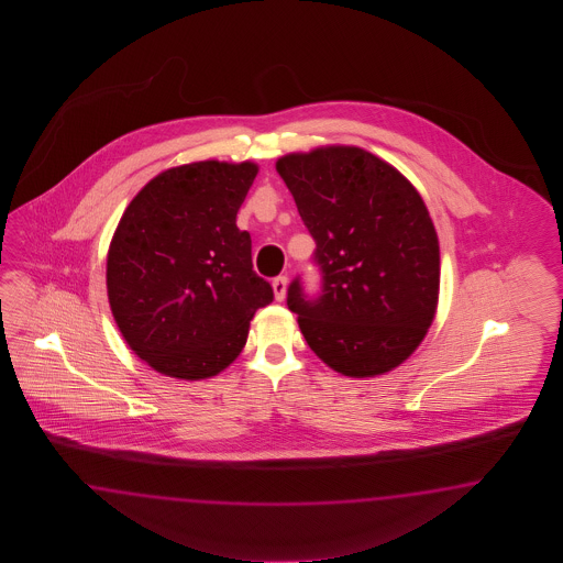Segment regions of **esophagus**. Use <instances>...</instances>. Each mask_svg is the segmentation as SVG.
<instances>
[{
    "mask_svg": "<svg viewBox=\"0 0 563 563\" xmlns=\"http://www.w3.org/2000/svg\"><path fill=\"white\" fill-rule=\"evenodd\" d=\"M287 287H289V278H287V276H276V278H274L273 289L278 301H285V297H287Z\"/></svg>",
    "mask_w": 563,
    "mask_h": 563,
    "instance_id": "1",
    "label": "esophagus"
}]
</instances>
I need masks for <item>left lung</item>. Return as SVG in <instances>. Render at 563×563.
I'll list each match as a JSON object with an SVG mask.
<instances>
[{
  "mask_svg": "<svg viewBox=\"0 0 563 563\" xmlns=\"http://www.w3.org/2000/svg\"><path fill=\"white\" fill-rule=\"evenodd\" d=\"M316 241L318 295L297 276L287 306L309 349L351 377L386 374L426 339L440 292V243L419 191L355 146L278 158Z\"/></svg>",
  "mask_w": 563,
  "mask_h": 563,
  "instance_id": "left-lung-1",
  "label": "left lung"
}]
</instances>
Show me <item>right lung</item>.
Returning <instances> with one entry per match:
<instances>
[{
	"label": "right lung",
	"instance_id": "add662e5",
	"mask_svg": "<svg viewBox=\"0 0 563 563\" xmlns=\"http://www.w3.org/2000/svg\"><path fill=\"white\" fill-rule=\"evenodd\" d=\"M256 175L254 163L181 165L156 175L121 217L107 256L109 306L130 349L161 374H219L274 299L238 229Z\"/></svg>",
	"mask_w": 563,
	"mask_h": 563
}]
</instances>
